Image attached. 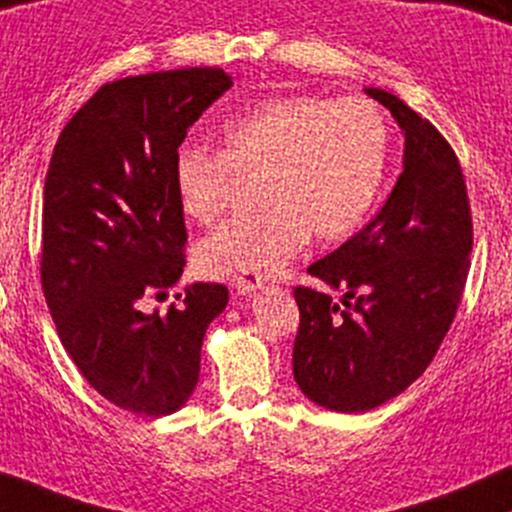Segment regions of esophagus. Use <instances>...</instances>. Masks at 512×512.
I'll return each instance as SVG.
<instances>
[{
	"label": "esophagus",
	"instance_id": "34e87169",
	"mask_svg": "<svg viewBox=\"0 0 512 512\" xmlns=\"http://www.w3.org/2000/svg\"><path fill=\"white\" fill-rule=\"evenodd\" d=\"M230 284H233V289L238 291V294H255L257 289L262 286V277L260 274H252V272H243V274H235L233 279H230Z\"/></svg>",
	"mask_w": 512,
	"mask_h": 512
}]
</instances>
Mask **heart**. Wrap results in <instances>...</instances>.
Returning <instances> with one entry per match:
<instances>
[{"label":"heart","mask_w":512,"mask_h":512,"mask_svg":"<svg viewBox=\"0 0 512 512\" xmlns=\"http://www.w3.org/2000/svg\"><path fill=\"white\" fill-rule=\"evenodd\" d=\"M389 165V121L369 99L311 94L267 99L223 128V150L187 145L174 157L184 213L211 226L235 179H255L260 209L196 247L206 277L277 272L311 238L338 243L372 211Z\"/></svg>","instance_id":"obj_1"}]
</instances>
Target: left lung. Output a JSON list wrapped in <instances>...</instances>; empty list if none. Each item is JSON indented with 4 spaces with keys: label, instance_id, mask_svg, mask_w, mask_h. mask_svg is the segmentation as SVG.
I'll return each mask as SVG.
<instances>
[{
    "label": "left lung",
    "instance_id": "obj_1",
    "mask_svg": "<svg viewBox=\"0 0 512 512\" xmlns=\"http://www.w3.org/2000/svg\"><path fill=\"white\" fill-rule=\"evenodd\" d=\"M364 92L401 128L403 172L374 221L308 267L323 286L294 289V379L308 401L338 413L372 411L425 372L457 313L471 252L454 150L396 94Z\"/></svg>",
    "mask_w": 512,
    "mask_h": 512
}]
</instances>
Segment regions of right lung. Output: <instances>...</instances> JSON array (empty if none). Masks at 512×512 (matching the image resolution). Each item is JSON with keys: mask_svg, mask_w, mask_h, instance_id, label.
I'll return each instance as SVG.
<instances>
[{"mask_svg": "<svg viewBox=\"0 0 512 512\" xmlns=\"http://www.w3.org/2000/svg\"><path fill=\"white\" fill-rule=\"evenodd\" d=\"M233 87L218 67L104 84L72 116L43 189L41 284L65 352L106 401L170 415L192 398L223 284L184 286L179 306L145 313L184 272L174 157L187 128Z\"/></svg>", "mask_w": 512, "mask_h": 512, "instance_id": "obj_1", "label": "right lung"}]
</instances>
